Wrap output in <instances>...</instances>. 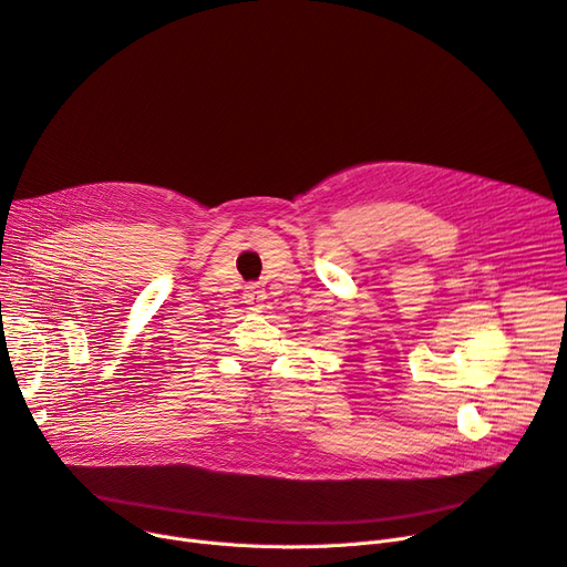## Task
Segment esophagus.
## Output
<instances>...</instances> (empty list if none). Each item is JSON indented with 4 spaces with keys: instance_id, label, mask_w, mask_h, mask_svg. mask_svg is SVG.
<instances>
[{
    "instance_id": "esophagus-1",
    "label": "esophagus",
    "mask_w": 567,
    "mask_h": 567,
    "mask_svg": "<svg viewBox=\"0 0 567 567\" xmlns=\"http://www.w3.org/2000/svg\"><path fill=\"white\" fill-rule=\"evenodd\" d=\"M244 301H246L250 308H259L261 301H264V291H261L257 285H248L246 291H244Z\"/></svg>"
}]
</instances>
